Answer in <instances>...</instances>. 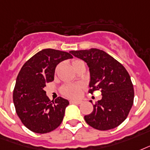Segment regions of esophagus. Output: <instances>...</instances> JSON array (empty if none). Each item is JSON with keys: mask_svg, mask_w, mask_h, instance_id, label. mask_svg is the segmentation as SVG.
Returning <instances> with one entry per match:
<instances>
[{"mask_svg": "<svg viewBox=\"0 0 150 150\" xmlns=\"http://www.w3.org/2000/svg\"><path fill=\"white\" fill-rule=\"evenodd\" d=\"M69 103H74V104H81L82 103V100H70Z\"/></svg>", "mask_w": 150, "mask_h": 150, "instance_id": "esophagus-1", "label": "esophagus"}]
</instances>
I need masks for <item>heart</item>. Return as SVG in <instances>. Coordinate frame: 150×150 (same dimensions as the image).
I'll return each mask as SVG.
<instances>
[{"mask_svg": "<svg viewBox=\"0 0 150 150\" xmlns=\"http://www.w3.org/2000/svg\"><path fill=\"white\" fill-rule=\"evenodd\" d=\"M82 62H83L81 60H74L72 62V66L75 69L78 65ZM83 88V85L82 83H69V84H66L63 86L61 91H62V95H64L65 96L69 97V98H76L81 96V90Z\"/></svg>", "mask_w": 150, "mask_h": 150, "instance_id": "obj_1", "label": "heart"}]
</instances>
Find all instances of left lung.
<instances>
[{
	"label": "left lung",
	"mask_w": 150,
	"mask_h": 150,
	"mask_svg": "<svg viewBox=\"0 0 150 150\" xmlns=\"http://www.w3.org/2000/svg\"><path fill=\"white\" fill-rule=\"evenodd\" d=\"M89 67V93L100 90L103 98L84 116L88 125L100 131L112 129L127 118L134 102V88L124 66L106 52L97 48L70 51Z\"/></svg>",
	"instance_id": "1"
}]
</instances>
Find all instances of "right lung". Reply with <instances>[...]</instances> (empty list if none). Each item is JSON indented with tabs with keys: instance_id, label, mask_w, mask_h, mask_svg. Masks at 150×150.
Returning a JSON list of instances; mask_svg holds the SVG:
<instances>
[{
	"instance_id": "obj_1",
	"label": "right lung",
	"mask_w": 150,
	"mask_h": 150,
	"mask_svg": "<svg viewBox=\"0 0 150 150\" xmlns=\"http://www.w3.org/2000/svg\"><path fill=\"white\" fill-rule=\"evenodd\" d=\"M72 58L68 52L47 48L31 57L21 68L14 88L13 102L18 117L29 130L45 134L61 125L69 101L62 97L51 101L44 89L54 81L57 65Z\"/></svg>"
}]
</instances>
